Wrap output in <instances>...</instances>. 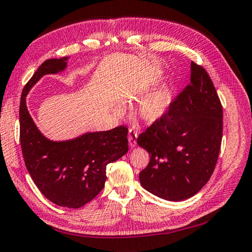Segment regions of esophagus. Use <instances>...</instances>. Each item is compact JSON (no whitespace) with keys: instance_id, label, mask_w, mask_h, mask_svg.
<instances>
[{"instance_id":"1","label":"esophagus","mask_w":252,"mask_h":252,"mask_svg":"<svg viewBox=\"0 0 252 252\" xmlns=\"http://www.w3.org/2000/svg\"><path fill=\"white\" fill-rule=\"evenodd\" d=\"M137 137H138V133L135 129H132L130 128L129 131H128V142H129V147L133 148L136 147L137 145Z\"/></svg>"}]
</instances>
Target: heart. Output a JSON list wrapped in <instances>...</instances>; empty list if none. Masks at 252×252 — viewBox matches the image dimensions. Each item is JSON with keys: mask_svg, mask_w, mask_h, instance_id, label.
I'll return each instance as SVG.
<instances>
[{"mask_svg": "<svg viewBox=\"0 0 252 252\" xmlns=\"http://www.w3.org/2000/svg\"><path fill=\"white\" fill-rule=\"evenodd\" d=\"M171 100L172 95L168 88L158 89L143 97L138 106V111L145 121L156 122L165 114Z\"/></svg>", "mask_w": 252, "mask_h": 252, "instance_id": "b5f03b06", "label": "heart"}]
</instances>
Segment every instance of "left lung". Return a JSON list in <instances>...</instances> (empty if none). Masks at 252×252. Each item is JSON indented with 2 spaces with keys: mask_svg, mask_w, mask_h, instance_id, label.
<instances>
[{
  "mask_svg": "<svg viewBox=\"0 0 252 252\" xmlns=\"http://www.w3.org/2000/svg\"><path fill=\"white\" fill-rule=\"evenodd\" d=\"M190 83L137 142L150 156L141 186L168 201L194 196L212 176L223 133V107L202 66L191 62Z\"/></svg>",
  "mask_w": 252,
  "mask_h": 252,
  "instance_id": "left-lung-1",
  "label": "left lung"
}]
</instances>
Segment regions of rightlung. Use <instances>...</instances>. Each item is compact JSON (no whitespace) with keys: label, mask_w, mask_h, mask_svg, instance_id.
I'll return each mask as SVG.
<instances>
[{"label":"right lung","mask_w":252,"mask_h":252,"mask_svg":"<svg viewBox=\"0 0 252 252\" xmlns=\"http://www.w3.org/2000/svg\"><path fill=\"white\" fill-rule=\"evenodd\" d=\"M67 58L44 61L24 87L19 105L20 146L35 186L51 202L78 209L104 187L106 165L128 151V128L88 132L73 140L52 141L39 131L26 106V95L47 74L66 68Z\"/></svg>","instance_id":"obj_1"}]
</instances>
